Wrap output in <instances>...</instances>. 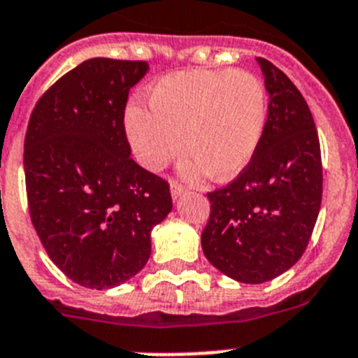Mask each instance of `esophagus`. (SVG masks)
<instances>
[{
  "mask_svg": "<svg viewBox=\"0 0 358 358\" xmlns=\"http://www.w3.org/2000/svg\"><path fill=\"white\" fill-rule=\"evenodd\" d=\"M170 192H172L173 199H179V197L185 194V188H182L181 185H177V182H172V185H170Z\"/></svg>",
  "mask_w": 358,
  "mask_h": 358,
  "instance_id": "34e87169",
  "label": "esophagus"
}]
</instances>
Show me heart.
<instances>
[{"label": "heart", "mask_w": 358, "mask_h": 358, "mask_svg": "<svg viewBox=\"0 0 358 358\" xmlns=\"http://www.w3.org/2000/svg\"><path fill=\"white\" fill-rule=\"evenodd\" d=\"M150 109L126 111V135L137 161L161 172L182 152L185 173L206 172L229 181L249 166L267 126L264 82L249 71H179L162 76L148 93Z\"/></svg>", "instance_id": "1"}]
</instances>
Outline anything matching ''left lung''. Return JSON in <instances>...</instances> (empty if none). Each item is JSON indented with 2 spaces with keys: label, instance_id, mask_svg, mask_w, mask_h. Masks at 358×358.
Instances as JSON below:
<instances>
[{
  "label": "left lung",
  "instance_id": "obj_1",
  "mask_svg": "<svg viewBox=\"0 0 358 358\" xmlns=\"http://www.w3.org/2000/svg\"><path fill=\"white\" fill-rule=\"evenodd\" d=\"M268 93L258 152L225 188L206 194L201 245L217 271L241 283L276 278L302 258L322 203L320 143L306 99L285 73L256 58Z\"/></svg>",
  "mask_w": 358,
  "mask_h": 358
}]
</instances>
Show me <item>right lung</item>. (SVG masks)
<instances>
[{
	"instance_id": "right-lung-1",
	"label": "right lung",
	"mask_w": 358,
	"mask_h": 358,
	"mask_svg": "<svg viewBox=\"0 0 358 358\" xmlns=\"http://www.w3.org/2000/svg\"><path fill=\"white\" fill-rule=\"evenodd\" d=\"M146 62L90 58L32 111L27 199L49 258L82 287L111 289L152 254V229L172 210L170 186L131 159L124 109Z\"/></svg>"
}]
</instances>
